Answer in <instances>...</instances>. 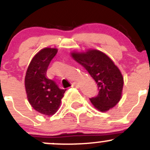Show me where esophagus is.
Masks as SVG:
<instances>
[{"instance_id": "1", "label": "esophagus", "mask_w": 150, "mask_h": 150, "mask_svg": "<svg viewBox=\"0 0 150 150\" xmlns=\"http://www.w3.org/2000/svg\"><path fill=\"white\" fill-rule=\"evenodd\" d=\"M72 87H76V88H78L79 86V84L78 82H76V81H74V82L72 83Z\"/></svg>"}]
</instances>
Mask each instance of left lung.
<instances>
[{"label":"left lung","instance_id":"left-lung-1","mask_svg":"<svg viewBox=\"0 0 150 150\" xmlns=\"http://www.w3.org/2000/svg\"><path fill=\"white\" fill-rule=\"evenodd\" d=\"M71 55L98 84V96L90 98L94 107L101 112L115 107L122 97L123 77L113 61L105 53L95 49L86 52L73 51Z\"/></svg>","mask_w":150,"mask_h":150}]
</instances>
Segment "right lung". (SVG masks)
<instances>
[{"label": "right lung", "mask_w": 150, "mask_h": 150, "mask_svg": "<svg viewBox=\"0 0 150 150\" xmlns=\"http://www.w3.org/2000/svg\"><path fill=\"white\" fill-rule=\"evenodd\" d=\"M57 52L58 49L51 47L40 50L31 61L24 79L29 104L37 112L48 116L58 111L66 92L46 77L47 67Z\"/></svg>", "instance_id": "obj_1"}]
</instances>
